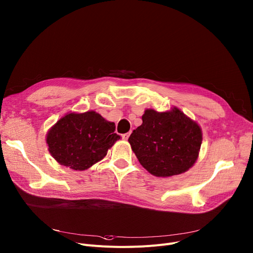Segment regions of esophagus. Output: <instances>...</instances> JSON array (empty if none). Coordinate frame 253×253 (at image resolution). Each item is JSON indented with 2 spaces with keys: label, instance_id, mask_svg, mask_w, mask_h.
I'll list each match as a JSON object with an SVG mask.
<instances>
[{
  "label": "esophagus",
  "instance_id": "1",
  "mask_svg": "<svg viewBox=\"0 0 253 253\" xmlns=\"http://www.w3.org/2000/svg\"><path fill=\"white\" fill-rule=\"evenodd\" d=\"M129 135H130V133L122 134V138H123V140H128V138H129Z\"/></svg>",
  "mask_w": 253,
  "mask_h": 253
}]
</instances>
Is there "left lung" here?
Returning <instances> with one entry per match:
<instances>
[{
  "mask_svg": "<svg viewBox=\"0 0 253 253\" xmlns=\"http://www.w3.org/2000/svg\"><path fill=\"white\" fill-rule=\"evenodd\" d=\"M202 140L200 125L177 107L166 112L146 109L142 124L128 139L140 165L158 177L188 171L197 162Z\"/></svg>",
  "mask_w": 253,
  "mask_h": 253,
  "instance_id": "8db88e82",
  "label": "left lung"
}]
</instances>
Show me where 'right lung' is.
<instances>
[{
	"instance_id": "right-lung-1",
	"label": "right lung",
	"mask_w": 253,
	"mask_h": 253,
	"mask_svg": "<svg viewBox=\"0 0 253 253\" xmlns=\"http://www.w3.org/2000/svg\"><path fill=\"white\" fill-rule=\"evenodd\" d=\"M120 138L115 124L96 111L68 112L48 130L46 144L60 166L85 170L101 162Z\"/></svg>"
}]
</instances>
